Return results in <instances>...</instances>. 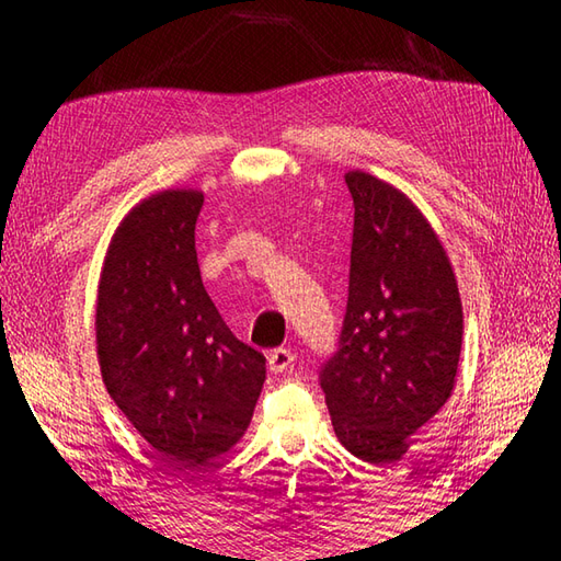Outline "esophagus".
Instances as JSON below:
<instances>
[{"mask_svg":"<svg viewBox=\"0 0 561 561\" xmlns=\"http://www.w3.org/2000/svg\"><path fill=\"white\" fill-rule=\"evenodd\" d=\"M294 359H296V354L291 350H287V347L272 350L267 354V368H270L272 374H287L289 368L294 366Z\"/></svg>","mask_w":561,"mask_h":561,"instance_id":"obj_1","label":"esophagus"}]
</instances>
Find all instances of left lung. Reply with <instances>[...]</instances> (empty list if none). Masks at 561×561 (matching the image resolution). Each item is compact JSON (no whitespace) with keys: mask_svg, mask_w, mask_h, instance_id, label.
Segmentation results:
<instances>
[{"mask_svg":"<svg viewBox=\"0 0 561 561\" xmlns=\"http://www.w3.org/2000/svg\"><path fill=\"white\" fill-rule=\"evenodd\" d=\"M354 199L350 299L320 388L340 444L371 465L400 460L456 386L462 304L450 260L414 202L364 171Z\"/></svg>","mask_w":561,"mask_h":561,"instance_id":"left-lung-1","label":"left lung"}]
</instances>
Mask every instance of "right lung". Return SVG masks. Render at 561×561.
<instances>
[{
  "label": "right lung",
  "mask_w": 561,
  "mask_h": 561,
  "mask_svg": "<svg viewBox=\"0 0 561 561\" xmlns=\"http://www.w3.org/2000/svg\"><path fill=\"white\" fill-rule=\"evenodd\" d=\"M202 202L199 190H163L129 209L111 238L96 299L105 390L183 468L241 440L265 383V356L233 337L202 284Z\"/></svg>",
  "instance_id": "obj_1"
}]
</instances>
